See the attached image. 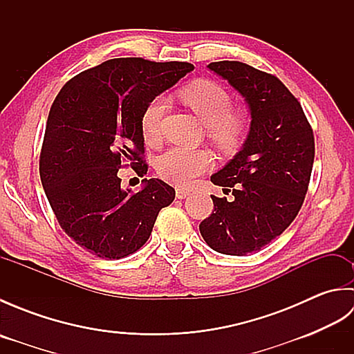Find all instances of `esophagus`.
<instances>
[{"label":"esophagus","instance_id":"esophagus-1","mask_svg":"<svg viewBox=\"0 0 354 354\" xmlns=\"http://www.w3.org/2000/svg\"><path fill=\"white\" fill-rule=\"evenodd\" d=\"M189 194H190V190L181 189V187H178V189H176V198L178 199H185L187 196H189Z\"/></svg>","mask_w":354,"mask_h":354}]
</instances>
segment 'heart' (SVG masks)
<instances>
[{
    "mask_svg": "<svg viewBox=\"0 0 354 354\" xmlns=\"http://www.w3.org/2000/svg\"><path fill=\"white\" fill-rule=\"evenodd\" d=\"M179 97L207 126L208 137L222 149L234 147L246 129L242 112L231 111V97L212 80H196L185 86ZM167 100L155 97L141 115V129L147 141L156 140ZM212 158L204 150L170 147L158 158V173L169 183L187 187L208 170Z\"/></svg>",
    "mask_w": 354,
    "mask_h": 354,
    "instance_id": "1",
    "label": "heart"
}]
</instances>
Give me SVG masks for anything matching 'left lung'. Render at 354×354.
I'll return each mask as SVG.
<instances>
[{
	"mask_svg": "<svg viewBox=\"0 0 354 354\" xmlns=\"http://www.w3.org/2000/svg\"><path fill=\"white\" fill-rule=\"evenodd\" d=\"M245 99L250 132L239 152L212 176L232 201L212 196L214 213L199 225L212 250L246 255L272 242L303 205L315 158L310 124L280 80L236 61L207 65Z\"/></svg>",
	"mask_w": 354,
	"mask_h": 354,
	"instance_id": "1",
	"label": "left lung"
}]
</instances>
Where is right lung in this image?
Instances as JSON below:
<instances>
[{
    "label": "right lung",
    "mask_w": 354,
    "mask_h": 354,
    "mask_svg": "<svg viewBox=\"0 0 354 354\" xmlns=\"http://www.w3.org/2000/svg\"><path fill=\"white\" fill-rule=\"evenodd\" d=\"M194 70L187 62L111 59L77 74L50 109L39 161L42 187L56 219L74 242L102 259H123L147 242L175 189L142 179L122 189L126 162L146 175L141 115L156 95Z\"/></svg>",
    "instance_id": "right-lung-1"
}]
</instances>
